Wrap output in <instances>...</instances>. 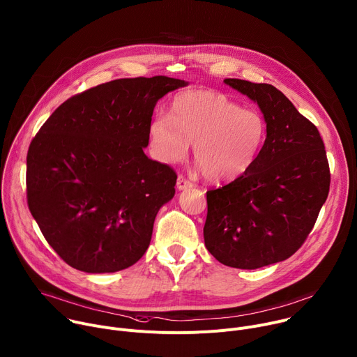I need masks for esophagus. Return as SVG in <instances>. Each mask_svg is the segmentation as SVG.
Instances as JSON below:
<instances>
[{"label":"esophagus","mask_w":357,"mask_h":357,"mask_svg":"<svg viewBox=\"0 0 357 357\" xmlns=\"http://www.w3.org/2000/svg\"><path fill=\"white\" fill-rule=\"evenodd\" d=\"M176 186H178L179 190H182V189H186V188L192 186V182L188 181L183 175H179V176H178V181H176Z\"/></svg>","instance_id":"esophagus-1"}]
</instances>
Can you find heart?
<instances>
[{"mask_svg": "<svg viewBox=\"0 0 357 357\" xmlns=\"http://www.w3.org/2000/svg\"><path fill=\"white\" fill-rule=\"evenodd\" d=\"M149 145L162 162H178L193 144V158L209 181H231L251 168L267 138L266 119L226 94L188 90L175 96L171 114L148 127Z\"/></svg>", "mask_w": 357, "mask_h": 357, "instance_id": "1", "label": "heart"}]
</instances>
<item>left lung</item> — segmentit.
I'll use <instances>...</instances> for the list:
<instances>
[{
	"instance_id": "obj_1",
	"label": "left lung",
	"mask_w": 357,
	"mask_h": 357,
	"mask_svg": "<svg viewBox=\"0 0 357 357\" xmlns=\"http://www.w3.org/2000/svg\"><path fill=\"white\" fill-rule=\"evenodd\" d=\"M257 101L267 138L248 171L206 192L205 245L225 266L256 270L284 261L303 244L325 203L331 171L315 124L267 83L225 79Z\"/></svg>"
}]
</instances>
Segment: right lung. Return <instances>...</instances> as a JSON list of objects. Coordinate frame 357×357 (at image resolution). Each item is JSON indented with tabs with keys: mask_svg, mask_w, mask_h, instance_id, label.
I'll list each match as a JSON object with an SVG mask.
<instances>
[{
	"mask_svg": "<svg viewBox=\"0 0 357 357\" xmlns=\"http://www.w3.org/2000/svg\"><path fill=\"white\" fill-rule=\"evenodd\" d=\"M168 76L117 79L68 98L26 155V200L43 237L70 267L116 273L146 251L176 172L144 154L157 101L183 87Z\"/></svg>",
	"mask_w": 357,
	"mask_h": 357,
	"instance_id": "obj_1",
	"label": "right lung"
}]
</instances>
